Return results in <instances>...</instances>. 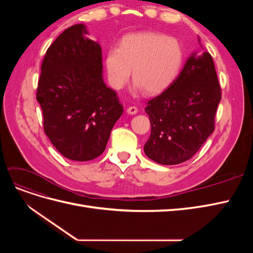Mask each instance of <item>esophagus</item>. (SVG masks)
I'll list each match as a JSON object with an SVG mask.
<instances>
[{
    "label": "esophagus",
    "instance_id": "34e87169",
    "mask_svg": "<svg viewBox=\"0 0 253 253\" xmlns=\"http://www.w3.org/2000/svg\"><path fill=\"white\" fill-rule=\"evenodd\" d=\"M126 113L129 115H135L138 113V110H137L136 106H128V108L126 109Z\"/></svg>",
    "mask_w": 253,
    "mask_h": 253
}]
</instances>
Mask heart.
Masks as SVG:
<instances>
[{
    "instance_id": "obj_1",
    "label": "heart",
    "mask_w": 253,
    "mask_h": 253,
    "mask_svg": "<svg viewBox=\"0 0 253 253\" xmlns=\"http://www.w3.org/2000/svg\"><path fill=\"white\" fill-rule=\"evenodd\" d=\"M183 62L179 42L158 33H136L122 38L118 48L105 53L104 66L111 86L121 89L133 71L134 88L154 96L177 78Z\"/></svg>"
}]
</instances>
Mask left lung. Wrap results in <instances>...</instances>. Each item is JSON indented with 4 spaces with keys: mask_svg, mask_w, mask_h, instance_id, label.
<instances>
[{
    "mask_svg": "<svg viewBox=\"0 0 253 253\" xmlns=\"http://www.w3.org/2000/svg\"><path fill=\"white\" fill-rule=\"evenodd\" d=\"M220 98L211 55L192 52L178 77L144 109L151 122L145 155L169 166L190 159L213 133Z\"/></svg>",
    "mask_w": 253,
    "mask_h": 253,
    "instance_id": "1",
    "label": "left lung"
}]
</instances>
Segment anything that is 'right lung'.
<instances>
[{
	"label": "right lung",
	"mask_w": 253,
	"mask_h": 253,
	"mask_svg": "<svg viewBox=\"0 0 253 253\" xmlns=\"http://www.w3.org/2000/svg\"><path fill=\"white\" fill-rule=\"evenodd\" d=\"M87 35L85 25L76 24L53 41L37 89L45 134L61 154L76 162L102 154L124 112L104 83L100 44Z\"/></svg>",
	"instance_id": "obj_1"
}]
</instances>
